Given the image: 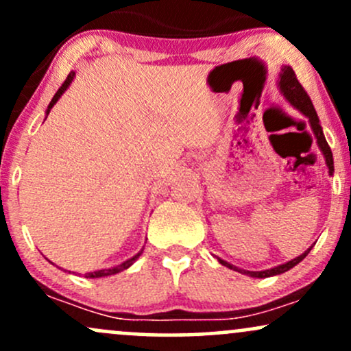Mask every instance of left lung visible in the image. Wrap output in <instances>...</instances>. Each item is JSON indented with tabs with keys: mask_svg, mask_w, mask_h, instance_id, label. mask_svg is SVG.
Returning a JSON list of instances; mask_svg holds the SVG:
<instances>
[{
	"mask_svg": "<svg viewBox=\"0 0 351 351\" xmlns=\"http://www.w3.org/2000/svg\"><path fill=\"white\" fill-rule=\"evenodd\" d=\"M279 86H280L282 94L285 95V99H287L289 102H291L293 107L299 108L302 114L308 117L310 125H312L313 134H315V136H317L318 147H320V150L324 152L325 162H327V165H328L330 173H333V156H332V150H330L327 140H325V136H324V132H322L320 123H318V117H317L315 108H313L312 100H310L308 94H307V92H305V88L302 87V84L299 82V79H297L295 72H293V71L291 69V67H284V69H282ZM310 249H312V247H308L307 251L302 254V256L295 257V259H292V261H289V263H285V264H282V265H277V267H274V269H267V271H259V272H251V271L245 272V271H241V269L232 267V265L228 264L226 261H221V259H219V263L223 264V265H226V267H229V269H234V271H237V272L247 274V276H251V277H271V276H277V274H282V272L289 271V269H292L293 265L299 264L300 261L304 259V257L307 256V254L310 252Z\"/></svg>",
	"mask_w": 351,
	"mask_h": 351,
	"instance_id": "8db88e82",
	"label": "left lung"
}]
</instances>
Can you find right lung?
Masks as SVG:
<instances>
[{
	"label": "right lung",
	"mask_w": 351,
	"mask_h": 351,
	"mask_svg": "<svg viewBox=\"0 0 351 351\" xmlns=\"http://www.w3.org/2000/svg\"><path fill=\"white\" fill-rule=\"evenodd\" d=\"M72 79H74V72H71V74L67 75V79L64 80V84H62V86L59 87V90H58V92H56V95H54V97H52V100H51L49 107H47V114H49V110H51V108H52V106H54V104L58 102V99L60 97V95H62V92L66 90L67 87H69V84L72 82ZM140 254H142V251H140L138 254H136V256L132 257V259L125 261L123 264H120V265H115V267H112V269H102V271L88 272V274H86V277H90V279H97V277H106V276H112V274H117V272H120V271H125V269H128V267H130L132 264L135 263V261H136V257H138Z\"/></svg>",
	"instance_id": "right-lung-1"
}]
</instances>
